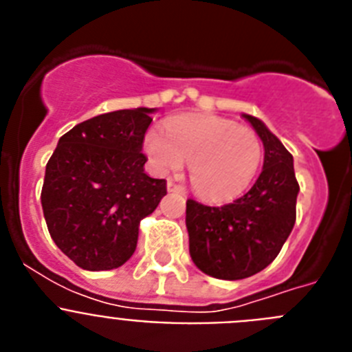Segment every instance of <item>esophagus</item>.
<instances>
[{"label":"esophagus","mask_w":352,"mask_h":352,"mask_svg":"<svg viewBox=\"0 0 352 352\" xmlns=\"http://www.w3.org/2000/svg\"><path fill=\"white\" fill-rule=\"evenodd\" d=\"M167 190L169 192H178V194H183V186H179V185H176V183L174 182H167Z\"/></svg>","instance_id":"esophagus-1"}]
</instances>
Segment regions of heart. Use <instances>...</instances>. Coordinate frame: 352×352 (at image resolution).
<instances>
[{"label":"heart","instance_id":"b5f03b06","mask_svg":"<svg viewBox=\"0 0 352 352\" xmlns=\"http://www.w3.org/2000/svg\"><path fill=\"white\" fill-rule=\"evenodd\" d=\"M144 149L158 174H170L188 162L194 190L211 201L239 195L256 178L263 144L248 126L219 116H179L166 133L149 130Z\"/></svg>","mask_w":352,"mask_h":352}]
</instances>
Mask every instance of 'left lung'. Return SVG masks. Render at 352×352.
Returning a JSON list of instances; mask_svg holds the SVG:
<instances>
[{"instance_id":"left-lung-1","label":"left lung","mask_w":352,"mask_h":352,"mask_svg":"<svg viewBox=\"0 0 352 352\" xmlns=\"http://www.w3.org/2000/svg\"><path fill=\"white\" fill-rule=\"evenodd\" d=\"M264 146V164L250 190L223 206L186 201L190 257L199 270L222 280H241L263 272L284 247L296 222V182L292 155L250 114Z\"/></svg>"}]
</instances>
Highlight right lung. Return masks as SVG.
Instances as JSON below:
<instances>
[{"mask_svg":"<svg viewBox=\"0 0 352 352\" xmlns=\"http://www.w3.org/2000/svg\"><path fill=\"white\" fill-rule=\"evenodd\" d=\"M157 109L113 111L61 135L45 167L42 210L54 243L88 272L120 268L138 247L139 223L167 194L144 173V133Z\"/></svg>","mask_w":352,"mask_h":352,"instance_id":"obj_1","label":"right lung"}]
</instances>
